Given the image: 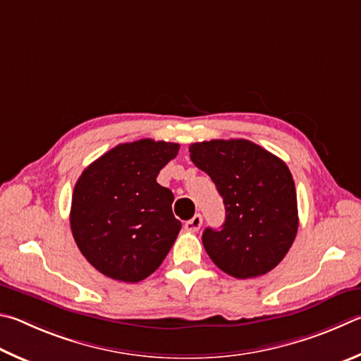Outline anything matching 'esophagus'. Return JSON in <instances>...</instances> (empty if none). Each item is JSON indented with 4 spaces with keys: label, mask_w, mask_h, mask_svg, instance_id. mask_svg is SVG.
<instances>
[{
    "label": "esophagus",
    "mask_w": 361,
    "mask_h": 361,
    "mask_svg": "<svg viewBox=\"0 0 361 361\" xmlns=\"http://www.w3.org/2000/svg\"><path fill=\"white\" fill-rule=\"evenodd\" d=\"M201 225H203V217H201L200 214H195V216L190 220H187L184 226H185L187 231L195 233V231H198L201 228Z\"/></svg>",
    "instance_id": "1"
}]
</instances>
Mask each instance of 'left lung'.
Here are the masks:
<instances>
[{
    "instance_id": "obj_1",
    "label": "left lung",
    "mask_w": 361,
    "mask_h": 361,
    "mask_svg": "<svg viewBox=\"0 0 361 361\" xmlns=\"http://www.w3.org/2000/svg\"><path fill=\"white\" fill-rule=\"evenodd\" d=\"M188 150L225 204L222 230L203 233L211 260L236 279L274 269L298 231L295 182L287 164L247 139H212Z\"/></svg>"
}]
</instances>
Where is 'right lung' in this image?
<instances>
[{"mask_svg":"<svg viewBox=\"0 0 361 361\" xmlns=\"http://www.w3.org/2000/svg\"><path fill=\"white\" fill-rule=\"evenodd\" d=\"M179 144L139 139L118 144L75 182L69 224L82 255L111 279L139 282L160 267L182 224L174 195L157 176Z\"/></svg>","mask_w":361,"mask_h":361,"instance_id":"obj_1","label":"right lung"}]
</instances>
